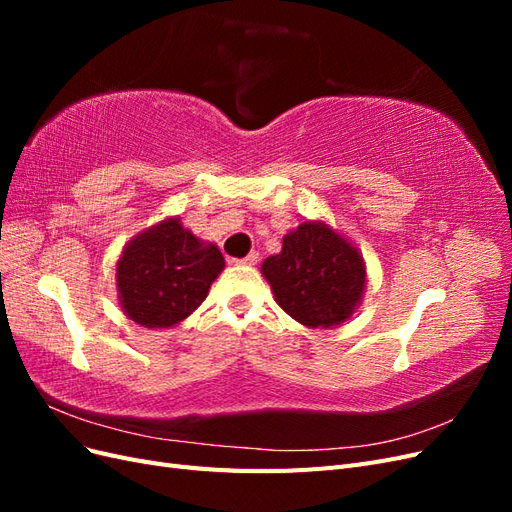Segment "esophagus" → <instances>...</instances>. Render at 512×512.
I'll return each instance as SVG.
<instances>
[{
  "label": "esophagus",
  "mask_w": 512,
  "mask_h": 512,
  "mask_svg": "<svg viewBox=\"0 0 512 512\" xmlns=\"http://www.w3.org/2000/svg\"><path fill=\"white\" fill-rule=\"evenodd\" d=\"M258 258H260L258 252H250L245 258H237V260H232V262H237V265H256Z\"/></svg>",
  "instance_id": "1"
}]
</instances>
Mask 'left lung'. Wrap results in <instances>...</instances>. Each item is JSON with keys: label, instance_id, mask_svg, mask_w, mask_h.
<instances>
[{"label": "left lung", "instance_id": "1", "mask_svg": "<svg viewBox=\"0 0 512 512\" xmlns=\"http://www.w3.org/2000/svg\"><path fill=\"white\" fill-rule=\"evenodd\" d=\"M260 271L277 305L309 329H333L350 320L367 284L361 252L318 220L290 230L282 252L262 262Z\"/></svg>", "mask_w": 512, "mask_h": 512}]
</instances>
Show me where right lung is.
<instances>
[{
	"instance_id": "1",
	"label": "right lung",
	"mask_w": 512,
	"mask_h": 512,
	"mask_svg": "<svg viewBox=\"0 0 512 512\" xmlns=\"http://www.w3.org/2000/svg\"><path fill=\"white\" fill-rule=\"evenodd\" d=\"M218 245L198 239L181 218H166L130 239L117 260V297L130 320L168 329L207 299L224 271Z\"/></svg>"
}]
</instances>
